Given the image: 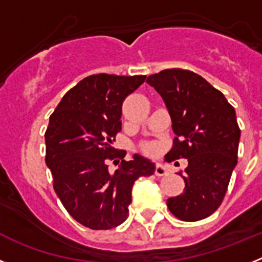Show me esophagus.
I'll return each mask as SVG.
<instances>
[{"instance_id": "esophagus-1", "label": "esophagus", "mask_w": 262, "mask_h": 262, "mask_svg": "<svg viewBox=\"0 0 262 262\" xmlns=\"http://www.w3.org/2000/svg\"><path fill=\"white\" fill-rule=\"evenodd\" d=\"M155 174L156 176H165L168 174V168H166L165 164L159 163L156 165V169H155Z\"/></svg>"}]
</instances>
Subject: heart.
<instances>
[{
	"mask_svg": "<svg viewBox=\"0 0 262 262\" xmlns=\"http://www.w3.org/2000/svg\"><path fill=\"white\" fill-rule=\"evenodd\" d=\"M145 151L148 152H154L155 151V145L151 144V143H148V144H145Z\"/></svg>",
	"mask_w": 262,
	"mask_h": 262,
	"instance_id": "heart-1",
	"label": "heart"
}]
</instances>
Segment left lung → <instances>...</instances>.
Masks as SVG:
<instances>
[{"label": "left lung", "instance_id": "1", "mask_svg": "<svg viewBox=\"0 0 262 262\" xmlns=\"http://www.w3.org/2000/svg\"><path fill=\"white\" fill-rule=\"evenodd\" d=\"M147 82L163 97L176 134L166 161L187 159L184 193L166 201L169 211L196 222L217 210L237 164L240 128L222 92L187 69H164Z\"/></svg>", "mask_w": 262, "mask_h": 262}]
</instances>
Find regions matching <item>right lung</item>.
<instances>
[{
    "label": "right lung",
    "mask_w": 262,
    "mask_h": 262,
    "mask_svg": "<svg viewBox=\"0 0 262 262\" xmlns=\"http://www.w3.org/2000/svg\"><path fill=\"white\" fill-rule=\"evenodd\" d=\"M145 78L88 76L64 94L50 117L46 164L53 190L69 215L90 230H110L123 223L134 182L155 172V164L140 155L122 160L114 173L107 165L108 160L119 157L111 144L122 129L123 101ZM124 156L126 152L120 159Z\"/></svg>",
    "instance_id": "1"
}]
</instances>
